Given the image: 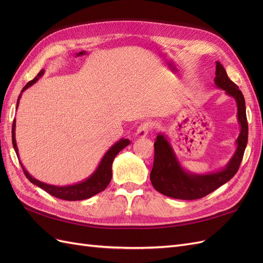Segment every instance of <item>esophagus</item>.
Listing matches in <instances>:
<instances>
[{
  "label": "esophagus",
  "instance_id": "1",
  "mask_svg": "<svg viewBox=\"0 0 263 263\" xmlns=\"http://www.w3.org/2000/svg\"><path fill=\"white\" fill-rule=\"evenodd\" d=\"M153 126H154V124L151 123V122H149V121H146V122H144V123H141V124L138 126V128H137V130H136V136H137V137H140V138L147 136V134L149 133V130H150L151 128H153Z\"/></svg>",
  "mask_w": 263,
  "mask_h": 263
}]
</instances>
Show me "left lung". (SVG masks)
Masks as SVG:
<instances>
[{"mask_svg": "<svg viewBox=\"0 0 263 263\" xmlns=\"http://www.w3.org/2000/svg\"><path fill=\"white\" fill-rule=\"evenodd\" d=\"M214 81L217 87L224 90L237 103V116L240 124V134L236 144L237 149L224 169L209 174H194L183 170L176 154L165 136L159 134L155 141L154 166L150 181L154 187L163 195L178 200H197L214 192L232 179L239 169L245 149L248 141V122L246 115L245 98L241 91L227 76L221 63L216 61Z\"/></svg>", "mask_w": 263, "mask_h": 263, "instance_id": "obj_1", "label": "left lung"}]
</instances>
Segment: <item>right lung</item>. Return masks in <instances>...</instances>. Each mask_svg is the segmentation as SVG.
I'll return each mask as SVG.
<instances>
[{
    "label": "right lung",
    "mask_w": 263,
    "mask_h": 263,
    "mask_svg": "<svg viewBox=\"0 0 263 263\" xmlns=\"http://www.w3.org/2000/svg\"><path fill=\"white\" fill-rule=\"evenodd\" d=\"M44 71L45 70H41V72L37 74V77H35L33 80L29 81L25 86H24L22 93L26 89H28L29 86L36 83L38 79L44 74ZM22 93L20 94V97L17 99V106L20 103V99L22 97ZM15 124L16 123H15V119H14L13 126H12V142H13V147L15 149V153H16L17 158H20L16 140H15ZM129 142L130 141L128 139H124V138L117 141L115 145H113L108 149L107 153L104 155V157H103L97 170L92 173V176L87 178L86 180L80 183H77V184H73V185L57 186V185L47 184V183L38 181L35 178L31 177L30 174L26 171V169L24 168L21 161L20 163L22 165L24 173H25L26 178L33 183V184L45 190L47 193H49L50 195L57 198H61V200H65V201H81V200H86V198H90L93 195L98 194L106 189V186L109 184L110 180H112V163L114 161V159L119 151L124 149L126 146L129 145Z\"/></svg>",
    "instance_id": "1"
}]
</instances>
